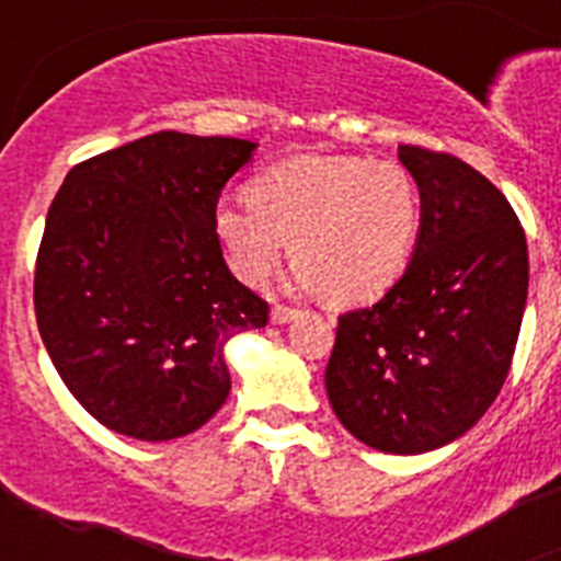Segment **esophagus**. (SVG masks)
<instances>
[{"label":"esophagus","instance_id":"esophagus-1","mask_svg":"<svg viewBox=\"0 0 561 561\" xmlns=\"http://www.w3.org/2000/svg\"><path fill=\"white\" fill-rule=\"evenodd\" d=\"M295 317H297V309H291V306L277 304L275 309H272V323H277V325L289 323V320H295Z\"/></svg>","mask_w":561,"mask_h":561}]
</instances>
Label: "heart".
<instances>
[{"mask_svg": "<svg viewBox=\"0 0 561 561\" xmlns=\"http://www.w3.org/2000/svg\"><path fill=\"white\" fill-rule=\"evenodd\" d=\"M421 227V187L399 160L311 153L280 162L216 207L232 272L261 284L291 252L295 280L340 300H368L399 280Z\"/></svg>", "mask_w": 561, "mask_h": 561, "instance_id": "heart-1", "label": "heart"}]
</instances>
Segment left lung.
I'll return each instance as SVG.
<instances>
[{"label":"left lung","mask_w":561,"mask_h":561,"mask_svg":"<svg viewBox=\"0 0 561 561\" xmlns=\"http://www.w3.org/2000/svg\"><path fill=\"white\" fill-rule=\"evenodd\" d=\"M399 160L421 187L419 244L379 304L340 314L325 390L362 444L419 455L460 438L497 399L528 297V244L472 165L421 146H401Z\"/></svg>","instance_id":"8db88e82"}]
</instances>
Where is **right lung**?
Returning <instances> with one entry per match:
<instances>
[{
    "instance_id": "obj_1",
    "label": "right lung",
    "mask_w": 561,
    "mask_h": 561,
    "mask_svg": "<svg viewBox=\"0 0 561 561\" xmlns=\"http://www.w3.org/2000/svg\"><path fill=\"white\" fill-rule=\"evenodd\" d=\"M255 142L157 131L78 162L36 257L38 334L92 419L137 440L199 430L230 393L225 345L270 304L221 255L216 207Z\"/></svg>"
}]
</instances>
